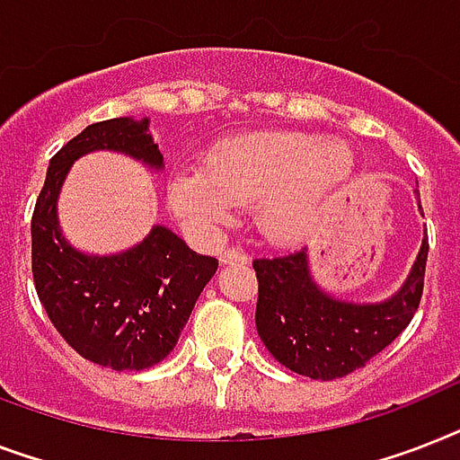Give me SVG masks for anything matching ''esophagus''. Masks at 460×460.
Returning a JSON list of instances; mask_svg holds the SVG:
<instances>
[{
	"label": "esophagus",
	"mask_w": 460,
	"mask_h": 460,
	"mask_svg": "<svg viewBox=\"0 0 460 460\" xmlns=\"http://www.w3.org/2000/svg\"><path fill=\"white\" fill-rule=\"evenodd\" d=\"M219 260H222V264H248L250 257L245 255L241 248H226L222 255H219Z\"/></svg>",
	"instance_id": "esophagus-1"
}]
</instances>
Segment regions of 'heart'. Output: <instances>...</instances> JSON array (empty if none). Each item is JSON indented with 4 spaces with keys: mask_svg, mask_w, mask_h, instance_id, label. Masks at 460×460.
I'll use <instances>...</instances> for the list:
<instances>
[{
    "mask_svg": "<svg viewBox=\"0 0 460 460\" xmlns=\"http://www.w3.org/2000/svg\"><path fill=\"white\" fill-rule=\"evenodd\" d=\"M354 170L342 141L302 132H264L222 141L203 170L174 172L167 203L186 226L215 231L234 205L257 203V222L274 241H295Z\"/></svg>",
    "mask_w": 460,
    "mask_h": 460,
    "instance_id": "1",
    "label": "heart"
}]
</instances>
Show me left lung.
<instances>
[{
	"instance_id": "left-lung-1",
	"label": "left lung",
	"mask_w": 460,
	"mask_h": 460,
	"mask_svg": "<svg viewBox=\"0 0 460 460\" xmlns=\"http://www.w3.org/2000/svg\"><path fill=\"white\" fill-rule=\"evenodd\" d=\"M428 234L404 288L380 305L333 300L316 288L307 250L252 262L257 274L255 326L271 357L314 380L342 378L364 368L397 338L420 305L428 262Z\"/></svg>"
}]
</instances>
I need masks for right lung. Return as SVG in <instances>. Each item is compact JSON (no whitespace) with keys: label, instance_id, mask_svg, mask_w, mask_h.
<instances>
[{"label":"right lung","instance_id":"add662e5","mask_svg":"<svg viewBox=\"0 0 460 460\" xmlns=\"http://www.w3.org/2000/svg\"><path fill=\"white\" fill-rule=\"evenodd\" d=\"M146 129L148 120L134 118L82 129L49 160L30 222L32 279L49 321L80 357L113 371H144L165 359L219 264L165 226L113 257L82 255L61 238L56 198L73 160L108 148L160 167L163 155Z\"/></svg>","mask_w":460,"mask_h":460}]
</instances>
